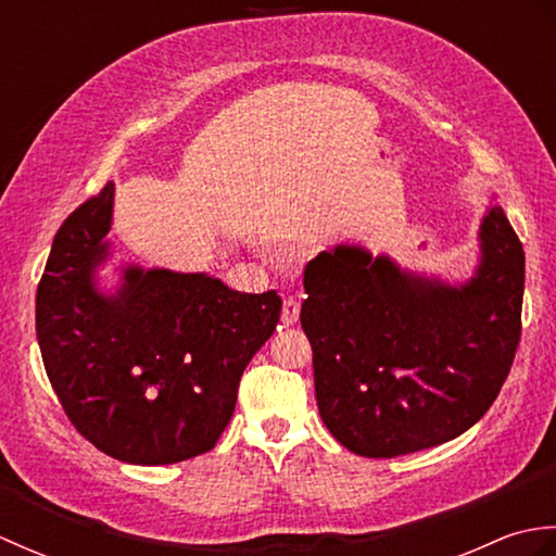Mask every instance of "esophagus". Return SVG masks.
Returning a JSON list of instances; mask_svg holds the SVG:
<instances>
[{
  "label": "esophagus",
  "mask_w": 556,
  "mask_h": 556,
  "mask_svg": "<svg viewBox=\"0 0 556 556\" xmlns=\"http://www.w3.org/2000/svg\"><path fill=\"white\" fill-rule=\"evenodd\" d=\"M299 315H301V301L296 296H287L285 299V308H281V323L287 327L289 325H296L299 323Z\"/></svg>",
  "instance_id": "obj_1"
}]
</instances>
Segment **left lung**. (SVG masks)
Returning a JSON list of instances; mask_svg holds the SVG:
<instances>
[{
  "instance_id": "obj_1",
  "label": "left lung",
  "mask_w": 556,
  "mask_h": 556,
  "mask_svg": "<svg viewBox=\"0 0 556 556\" xmlns=\"http://www.w3.org/2000/svg\"><path fill=\"white\" fill-rule=\"evenodd\" d=\"M468 285L401 271L337 245L305 265L301 325L323 422L349 452L392 458L444 444L485 416L521 341L526 255L500 205L480 224Z\"/></svg>"
}]
</instances>
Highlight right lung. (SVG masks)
<instances>
[{
  "label": "right lung",
  "mask_w": 556,
  "mask_h": 556,
  "mask_svg": "<svg viewBox=\"0 0 556 556\" xmlns=\"http://www.w3.org/2000/svg\"><path fill=\"white\" fill-rule=\"evenodd\" d=\"M112 203L108 184L54 236L35 299L42 363L66 418L100 452L136 466L179 464L217 444L281 299L134 265L104 296L92 271L110 255Z\"/></svg>",
  "instance_id": "add662e5"
}]
</instances>
